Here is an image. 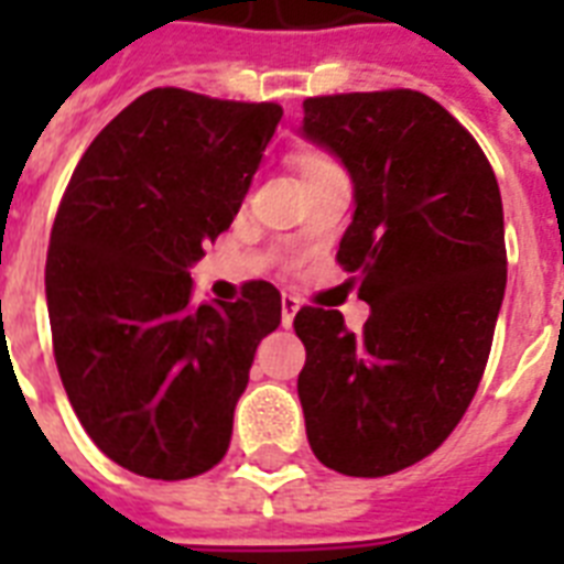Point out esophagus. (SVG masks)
Masks as SVG:
<instances>
[{
	"label": "esophagus",
	"instance_id": "34e87169",
	"mask_svg": "<svg viewBox=\"0 0 564 564\" xmlns=\"http://www.w3.org/2000/svg\"><path fill=\"white\" fill-rule=\"evenodd\" d=\"M301 310V301L295 299V295H286L283 292V299H281V322L283 327H292V318H295V313Z\"/></svg>",
	"mask_w": 564,
	"mask_h": 564
}]
</instances>
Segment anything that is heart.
I'll return each instance as SVG.
<instances>
[{
  "label": "heart",
  "instance_id": "1",
  "mask_svg": "<svg viewBox=\"0 0 564 564\" xmlns=\"http://www.w3.org/2000/svg\"><path fill=\"white\" fill-rule=\"evenodd\" d=\"M325 163H330L327 158H318V154H307L304 161H301V175L310 170H316V166H325Z\"/></svg>",
  "mask_w": 564,
  "mask_h": 564
}]
</instances>
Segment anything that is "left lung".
Returning a JSON list of instances; mask_svg holds the SVG:
<instances>
[{
	"mask_svg": "<svg viewBox=\"0 0 564 564\" xmlns=\"http://www.w3.org/2000/svg\"><path fill=\"white\" fill-rule=\"evenodd\" d=\"M301 137L343 163L354 219L336 260L371 307H301L299 375L318 463L386 477L433 454L468 410L507 290L498 178L468 131L415 90L304 101Z\"/></svg>",
	"mask_w": 564,
	"mask_h": 564,
	"instance_id": "left-lung-1",
	"label": "left lung"
}]
</instances>
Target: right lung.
<instances>
[{
	"mask_svg": "<svg viewBox=\"0 0 564 564\" xmlns=\"http://www.w3.org/2000/svg\"><path fill=\"white\" fill-rule=\"evenodd\" d=\"M281 105L158 87L101 128L57 207L46 257L55 362L87 436L152 480L210 471L281 292L193 304V269L230 228Z\"/></svg>",
	"mask_w": 564,
	"mask_h": 564,
	"instance_id": "right-lung-1",
	"label": "right lung"
}]
</instances>
